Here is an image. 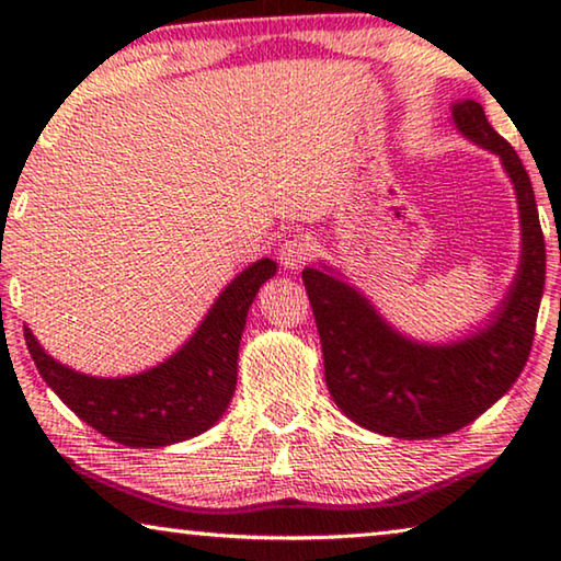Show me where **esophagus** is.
Returning <instances> with one entry per match:
<instances>
[{"label": "esophagus", "instance_id": "34e87169", "mask_svg": "<svg viewBox=\"0 0 561 561\" xmlns=\"http://www.w3.org/2000/svg\"><path fill=\"white\" fill-rule=\"evenodd\" d=\"M311 254H314V240L309 234H289L282 242L279 262L284 270H301L311 260Z\"/></svg>", "mask_w": 561, "mask_h": 561}]
</instances>
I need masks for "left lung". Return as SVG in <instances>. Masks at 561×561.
Here are the masks:
<instances>
[{
	"instance_id": "left-lung-1",
	"label": "left lung",
	"mask_w": 561,
	"mask_h": 561,
	"mask_svg": "<svg viewBox=\"0 0 561 561\" xmlns=\"http://www.w3.org/2000/svg\"><path fill=\"white\" fill-rule=\"evenodd\" d=\"M450 118L465 138L500 158L517 195V274L485 324L448 344H425L388 324L366 294L327 264L301 272L331 398L360 428L388 438H443L497 403L527 364L545 291V234L525 165L478 101H455Z\"/></svg>"
}]
</instances>
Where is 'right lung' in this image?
I'll use <instances>...</instances> for the list:
<instances>
[{
    "label": "right lung",
    "instance_id": "add662e5",
    "mask_svg": "<svg viewBox=\"0 0 561 561\" xmlns=\"http://www.w3.org/2000/svg\"><path fill=\"white\" fill-rule=\"evenodd\" d=\"M274 274L277 262L270 257L242 270L173 356L133 376L73 371L46 354L30 327H24V339L46 386L93 431L128 448H165L210 431L227 411L247 311Z\"/></svg>",
    "mask_w": 561,
    "mask_h": 561
}]
</instances>
